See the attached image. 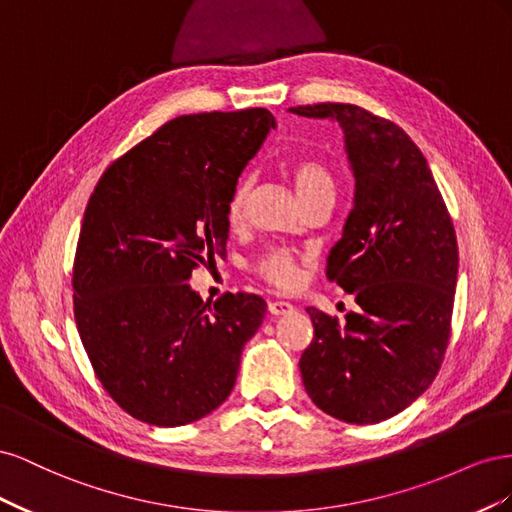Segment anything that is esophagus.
Instances as JSON below:
<instances>
[{
    "label": "esophagus",
    "mask_w": 512,
    "mask_h": 512,
    "mask_svg": "<svg viewBox=\"0 0 512 512\" xmlns=\"http://www.w3.org/2000/svg\"><path fill=\"white\" fill-rule=\"evenodd\" d=\"M267 309H269V314H273V316H284V314L292 312V303L282 301V299H273V301L267 303Z\"/></svg>",
    "instance_id": "esophagus-1"
}]
</instances>
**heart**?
I'll return each instance as SVG.
<instances>
[{
    "label": "heart",
    "instance_id": "b5f03b06",
    "mask_svg": "<svg viewBox=\"0 0 512 512\" xmlns=\"http://www.w3.org/2000/svg\"><path fill=\"white\" fill-rule=\"evenodd\" d=\"M288 173L294 181V188H297L303 200L314 196L322 188H333V177L327 170V166L320 164L314 158H305V156L292 158L288 162ZM250 185H252L250 177H241L228 196L226 220L230 226H237L243 220L247 196H250ZM254 271L256 275L262 277V280L282 288H288L299 280V269L294 265L292 254L288 250H282V247H271V250L262 254L254 262Z\"/></svg>",
    "mask_w": 512,
    "mask_h": 512
}]
</instances>
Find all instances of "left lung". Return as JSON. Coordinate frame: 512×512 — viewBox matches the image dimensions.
I'll list each match as a JSON object with an SVG mask.
<instances>
[{"mask_svg": "<svg viewBox=\"0 0 512 512\" xmlns=\"http://www.w3.org/2000/svg\"><path fill=\"white\" fill-rule=\"evenodd\" d=\"M335 119L354 170V207L327 277L354 294L346 322L307 307L314 339L299 361L314 404L339 421L380 423L438 376L451 337L457 237L425 156L397 123L354 104L290 108Z\"/></svg>", "mask_w": 512, "mask_h": 512, "instance_id": "obj_1", "label": "left lung"}]
</instances>
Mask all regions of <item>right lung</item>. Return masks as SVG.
Returning a JSON list of instances; mask_svg holds the SVG:
<instances>
[{
  "label": "right lung",
  "instance_id": "right-lung-1",
  "mask_svg": "<svg viewBox=\"0 0 512 512\" xmlns=\"http://www.w3.org/2000/svg\"><path fill=\"white\" fill-rule=\"evenodd\" d=\"M275 119L267 108L170 119L108 166L76 243L74 320L96 378L138 421L177 427L218 408L267 303L185 284L224 254L226 203Z\"/></svg>",
  "mask_w": 512,
  "mask_h": 512
}]
</instances>
